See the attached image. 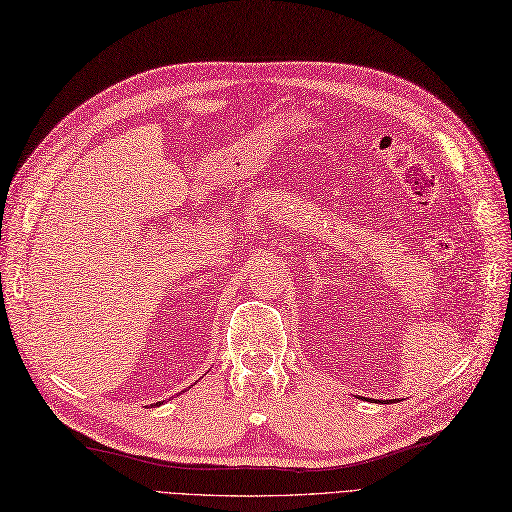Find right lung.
Returning <instances> with one entry per match:
<instances>
[{"instance_id": "obj_1", "label": "right lung", "mask_w": 512, "mask_h": 512, "mask_svg": "<svg viewBox=\"0 0 512 512\" xmlns=\"http://www.w3.org/2000/svg\"><path fill=\"white\" fill-rule=\"evenodd\" d=\"M157 405H163V403H161V400H159V403H157Z\"/></svg>"}]
</instances>
